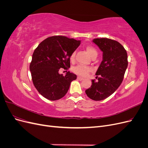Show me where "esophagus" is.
Masks as SVG:
<instances>
[{"label":"esophagus","mask_w":148,"mask_h":148,"mask_svg":"<svg viewBox=\"0 0 148 148\" xmlns=\"http://www.w3.org/2000/svg\"><path fill=\"white\" fill-rule=\"evenodd\" d=\"M77 79H79V81H82V80H83L84 78H83V77H77Z\"/></svg>","instance_id":"1"}]
</instances>
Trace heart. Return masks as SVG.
<instances>
[{
  "label": "heart",
  "mask_w": 148,
  "mask_h": 148,
  "mask_svg": "<svg viewBox=\"0 0 148 148\" xmlns=\"http://www.w3.org/2000/svg\"><path fill=\"white\" fill-rule=\"evenodd\" d=\"M86 51L89 53V55L91 57L95 56H97V52L96 50V49L94 48L92 46H87ZM75 56V52H73L71 53L70 57L71 60H74ZM72 70L75 73L80 76H83V77H85V76H86L88 74V73L91 72V71L92 70V69L91 67L88 66H85L83 65H78L77 66H74Z\"/></svg>",
  "instance_id": "1"
}]
</instances>
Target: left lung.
I'll return each mask as SVG.
<instances>
[{"mask_svg":"<svg viewBox=\"0 0 148 148\" xmlns=\"http://www.w3.org/2000/svg\"><path fill=\"white\" fill-rule=\"evenodd\" d=\"M92 42L103 52L102 61L96 73L97 81L92 79V85L85 92L90 99L102 101L112 95L122 83L128 66L127 53L115 40L96 38Z\"/></svg>","mask_w":148,"mask_h":148,"instance_id":"8db88e82","label":"left lung"}]
</instances>
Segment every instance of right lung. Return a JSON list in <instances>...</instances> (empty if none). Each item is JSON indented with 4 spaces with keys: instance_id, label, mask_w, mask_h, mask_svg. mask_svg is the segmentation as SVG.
I'll return each instance as SVG.
<instances>
[{
    "instance_id": "1",
    "label": "right lung",
    "mask_w": 148,
    "mask_h": 148,
    "mask_svg": "<svg viewBox=\"0 0 148 148\" xmlns=\"http://www.w3.org/2000/svg\"><path fill=\"white\" fill-rule=\"evenodd\" d=\"M81 41L63 36H53L44 39L35 49L29 65L34 86L46 99L56 101L68 91L77 75L68 71L65 76L59 69L70 66V55Z\"/></svg>"
}]
</instances>
